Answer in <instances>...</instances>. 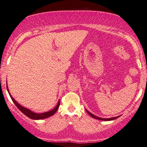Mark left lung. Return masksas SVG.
I'll list each match as a JSON object with an SVG mask.
<instances>
[{
  "label": "left lung",
  "instance_id": "obj_1",
  "mask_svg": "<svg viewBox=\"0 0 147 147\" xmlns=\"http://www.w3.org/2000/svg\"><path fill=\"white\" fill-rule=\"evenodd\" d=\"M86 112L88 113V114L90 116V117H92V118H94V119H96L100 120V121H111V120H114V119H117L118 117H114V118H109V119H102V118L98 117H96V116L92 115V113H90V112H88V111H86Z\"/></svg>",
  "mask_w": 147,
  "mask_h": 147
}]
</instances>
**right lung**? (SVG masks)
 Masks as SVG:
<instances>
[{
    "label": "right lung",
    "mask_w": 147,
    "mask_h": 147,
    "mask_svg": "<svg viewBox=\"0 0 147 147\" xmlns=\"http://www.w3.org/2000/svg\"><path fill=\"white\" fill-rule=\"evenodd\" d=\"M7 90L8 92H9L10 96H11V98L12 99V100L13 101V102L14 103V105H16V107L19 109V110L21 111V112L23 113V114L25 115L26 117H28V118H30V119H34V120H39V119H46V118H48L49 117H51V116L53 115L55 113L57 112L58 109H59V105H60V100H59V102H58V104L57 106L55 109H53V110H51L50 111H49V112H46V113H40V114H38V113H34L32 112L31 111H30L29 109H27L26 108H24V107H22L21 105H20L17 102H16V100H14V99L12 98V96L11 94H10V92L9 91V89H8V87L7 86Z\"/></svg>",
    "instance_id": "right-lung-1"
}]
</instances>
